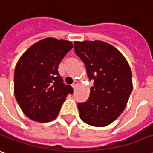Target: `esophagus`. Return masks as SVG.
Masks as SVG:
<instances>
[{"instance_id":"34e87169","label":"esophagus","mask_w":153,"mask_h":153,"mask_svg":"<svg viewBox=\"0 0 153 153\" xmlns=\"http://www.w3.org/2000/svg\"><path fill=\"white\" fill-rule=\"evenodd\" d=\"M78 85H79V81L74 80V83H73L72 87H73V88H74V89H75L77 86H78Z\"/></svg>"}]
</instances>
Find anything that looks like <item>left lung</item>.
Instances as JSON below:
<instances>
[{
    "label": "left lung",
    "mask_w": 153,
    "mask_h": 153,
    "mask_svg": "<svg viewBox=\"0 0 153 153\" xmlns=\"http://www.w3.org/2000/svg\"><path fill=\"white\" fill-rule=\"evenodd\" d=\"M74 51L90 80H94L88 100L78 103L81 120L93 126H106L123 112L133 89L128 62L105 42L75 41Z\"/></svg>",
    "instance_id": "left-lung-1"
}]
</instances>
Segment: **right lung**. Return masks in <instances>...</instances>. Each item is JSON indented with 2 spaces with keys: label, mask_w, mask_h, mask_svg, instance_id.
Listing matches in <instances>:
<instances>
[{
  "label": "right lung",
  "mask_w": 153,
  "mask_h": 153,
  "mask_svg": "<svg viewBox=\"0 0 153 153\" xmlns=\"http://www.w3.org/2000/svg\"><path fill=\"white\" fill-rule=\"evenodd\" d=\"M73 48L67 40L47 37L21 56L14 72V94L20 108L31 120L49 122L57 118L73 88L64 85L58 68Z\"/></svg>",
  "instance_id": "obj_1"
}]
</instances>
